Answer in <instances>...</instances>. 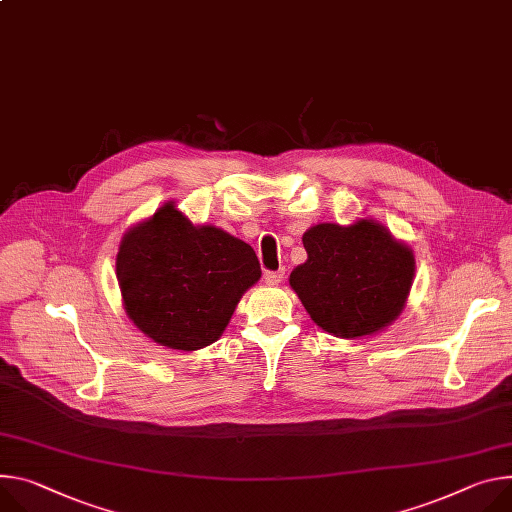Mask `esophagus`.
Masks as SVG:
<instances>
[{
	"mask_svg": "<svg viewBox=\"0 0 512 512\" xmlns=\"http://www.w3.org/2000/svg\"><path fill=\"white\" fill-rule=\"evenodd\" d=\"M284 271L286 269H277V271H265L263 273V280L267 282V284H280L282 282V277H284Z\"/></svg>",
	"mask_w": 512,
	"mask_h": 512,
	"instance_id": "obj_1",
	"label": "esophagus"
}]
</instances>
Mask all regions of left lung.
<instances>
[{
	"instance_id": "8db88e82",
	"label": "left lung",
	"mask_w": 512,
	"mask_h": 512,
	"mask_svg": "<svg viewBox=\"0 0 512 512\" xmlns=\"http://www.w3.org/2000/svg\"><path fill=\"white\" fill-rule=\"evenodd\" d=\"M302 243L308 259L290 273V286L318 327L355 339L382 331L400 314L414 257L382 224H316Z\"/></svg>"
}]
</instances>
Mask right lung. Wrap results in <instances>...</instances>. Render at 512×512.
I'll return each instance as SVG.
<instances>
[{
  "label": "right lung",
  "mask_w": 512,
  "mask_h": 512,
  "mask_svg": "<svg viewBox=\"0 0 512 512\" xmlns=\"http://www.w3.org/2000/svg\"><path fill=\"white\" fill-rule=\"evenodd\" d=\"M116 275L138 329L165 347L196 351L222 335L261 267L251 245L194 226L169 202L126 232Z\"/></svg>",
  "instance_id": "add662e5"
}]
</instances>
